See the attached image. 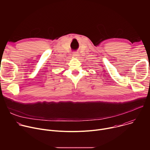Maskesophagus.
Wrapping results in <instances>:
<instances>
[{"instance_id": "1", "label": "esophagus", "mask_w": 150, "mask_h": 150, "mask_svg": "<svg viewBox=\"0 0 150 150\" xmlns=\"http://www.w3.org/2000/svg\"><path fill=\"white\" fill-rule=\"evenodd\" d=\"M78 56H79V54H78V53H74L73 54H72L73 57H75V58H78Z\"/></svg>"}]
</instances>
